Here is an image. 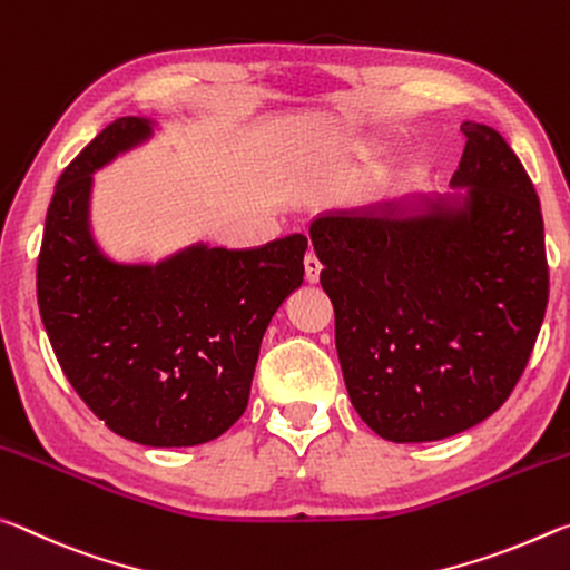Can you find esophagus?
<instances>
[{
  "label": "esophagus",
  "mask_w": 570,
  "mask_h": 570,
  "mask_svg": "<svg viewBox=\"0 0 570 570\" xmlns=\"http://www.w3.org/2000/svg\"><path fill=\"white\" fill-rule=\"evenodd\" d=\"M303 263H305V279H307V283H318L323 265H321V259L315 257V252H307Z\"/></svg>",
  "instance_id": "1"
}]
</instances>
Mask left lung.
<instances>
[{
	"instance_id": "1",
	"label": "left lung",
	"mask_w": 570,
	"mask_h": 570,
	"mask_svg": "<svg viewBox=\"0 0 570 570\" xmlns=\"http://www.w3.org/2000/svg\"><path fill=\"white\" fill-rule=\"evenodd\" d=\"M462 134V207L311 224L351 404L389 442L444 440L495 414L546 315L535 186L495 128L468 120Z\"/></svg>"
}]
</instances>
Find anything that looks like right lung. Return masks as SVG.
<instances>
[{"label":"right lung","mask_w":570,"mask_h":570,"mask_svg":"<svg viewBox=\"0 0 570 570\" xmlns=\"http://www.w3.org/2000/svg\"><path fill=\"white\" fill-rule=\"evenodd\" d=\"M148 134L144 118H118L62 171L37 257V303L62 373L110 432L194 446L245 414L263 335L303 283L307 237L202 245L156 267L102 257L88 229L90 174Z\"/></svg>","instance_id":"obj_1"}]
</instances>
